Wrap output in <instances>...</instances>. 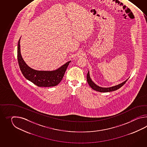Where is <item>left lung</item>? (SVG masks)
I'll list each match as a JSON object with an SVG mask.
<instances>
[{"instance_id": "obj_1", "label": "left lung", "mask_w": 147, "mask_h": 147, "mask_svg": "<svg viewBox=\"0 0 147 147\" xmlns=\"http://www.w3.org/2000/svg\"><path fill=\"white\" fill-rule=\"evenodd\" d=\"M87 79L88 84L90 86L91 88L92 89L100 92H111V91H113L117 90L120 88L126 82V81L128 80V79H127L126 80L123 81L122 83L116 85V86H114L113 87L106 88L101 87H100V86L97 85L94 82V81L91 80L90 76V74H89V71H88V72L87 75Z\"/></svg>"}]
</instances>
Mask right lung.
<instances>
[{
	"mask_svg": "<svg viewBox=\"0 0 147 147\" xmlns=\"http://www.w3.org/2000/svg\"><path fill=\"white\" fill-rule=\"evenodd\" d=\"M20 38L17 47V58L19 67L22 75L29 81L40 87L56 86L61 81L66 69L71 61H69L58 69L51 70H37L28 66L23 59L20 53Z\"/></svg>",
	"mask_w": 147,
	"mask_h": 147,
	"instance_id": "obj_1",
	"label": "right lung"
}]
</instances>
